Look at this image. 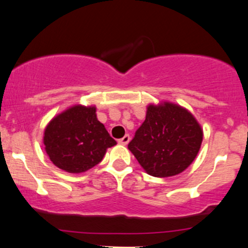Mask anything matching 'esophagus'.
Instances as JSON below:
<instances>
[{
	"label": "esophagus",
	"mask_w": 248,
	"mask_h": 248,
	"mask_svg": "<svg viewBox=\"0 0 248 248\" xmlns=\"http://www.w3.org/2000/svg\"><path fill=\"white\" fill-rule=\"evenodd\" d=\"M129 140H130L129 135H124V136L122 137L121 140H119L118 141H119V144H121V145H127L128 143H129Z\"/></svg>",
	"instance_id": "1"
}]
</instances>
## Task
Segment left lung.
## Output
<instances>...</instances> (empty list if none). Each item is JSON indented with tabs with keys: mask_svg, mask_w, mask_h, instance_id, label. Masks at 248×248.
Returning <instances> with one entry per match:
<instances>
[{
	"mask_svg": "<svg viewBox=\"0 0 248 248\" xmlns=\"http://www.w3.org/2000/svg\"><path fill=\"white\" fill-rule=\"evenodd\" d=\"M203 140L199 122L179 105H150L128 148L153 177L183 172L195 160Z\"/></svg>",
	"mask_w": 248,
	"mask_h": 248,
	"instance_id": "1",
	"label": "left lung"
}]
</instances>
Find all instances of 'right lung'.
<instances>
[{"label": "right lung", "mask_w": 248, "mask_h": 248, "mask_svg": "<svg viewBox=\"0 0 248 248\" xmlns=\"http://www.w3.org/2000/svg\"><path fill=\"white\" fill-rule=\"evenodd\" d=\"M95 112L94 107L76 105L47 124L45 151L58 168L70 173L85 172L101 162L107 148L117 144Z\"/></svg>", "instance_id": "obj_1"}]
</instances>
